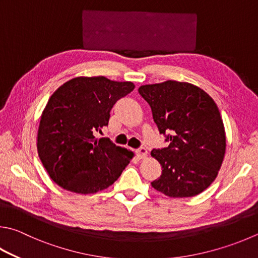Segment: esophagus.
<instances>
[{
	"label": "esophagus",
	"mask_w": 258,
	"mask_h": 258,
	"mask_svg": "<svg viewBox=\"0 0 258 258\" xmlns=\"http://www.w3.org/2000/svg\"><path fill=\"white\" fill-rule=\"evenodd\" d=\"M137 154H138V157L139 158H145L147 157V154H148V150L145 149L144 147H140L139 149H137Z\"/></svg>",
	"instance_id": "obj_1"
}]
</instances>
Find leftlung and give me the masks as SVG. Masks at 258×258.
<instances>
[{
    "label": "left lung",
    "mask_w": 258,
    "mask_h": 258,
    "mask_svg": "<svg viewBox=\"0 0 258 258\" xmlns=\"http://www.w3.org/2000/svg\"><path fill=\"white\" fill-rule=\"evenodd\" d=\"M139 93L169 142L151 152L162 166L152 187L169 198L202 193L217 178L226 153L224 126L214 100L194 84L171 80L141 86Z\"/></svg>",
    "instance_id": "1"
}]
</instances>
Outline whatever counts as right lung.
Masks as SVG:
<instances>
[{
  "label": "right lung",
  "instance_id": "1",
  "mask_svg": "<svg viewBox=\"0 0 258 258\" xmlns=\"http://www.w3.org/2000/svg\"><path fill=\"white\" fill-rule=\"evenodd\" d=\"M132 82L105 77L74 78L56 90L40 118L37 149L56 184L79 194H91L118 179L133 157L108 138L96 133L108 126L117 100L133 91Z\"/></svg>",
  "mask_w": 258,
  "mask_h": 258
}]
</instances>
